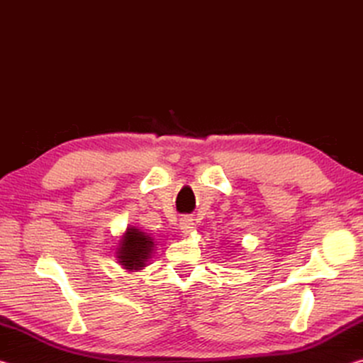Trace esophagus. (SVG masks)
<instances>
[{"label": "esophagus", "instance_id": "obj_1", "mask_svg": "<svg viewBox=\"0 0 363 363\" xmlns=\"http://www.w3.org/2000/svg\"><path fill=\"white\" fill-rule=\"evenodd\" d=\"M194 219L192 218H189V216H184V218H181V220H179V227H181V232H184V233H190L194 230Z\"/></svg>", "mask_w": 363, "mask_h": 363}]
</instances>
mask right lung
Segmentation results:
<instances>
[{
	"label": "right lung",
	"instance_id": "1",
	"mask_svg": "<svg viewBox=\"0 0 363 363\" xmlns=\"http://www.w3.org/2000/svg\"><path fill=\"white\" fill-rule=\"evenodd\" d=\"M157 243L149 233L138 229L136 225H128L116 243V261L126 272H140L149 264Z\"/></svg>",
	"mask_w": 363,
	"mask_h": 363
}]
</instances>
